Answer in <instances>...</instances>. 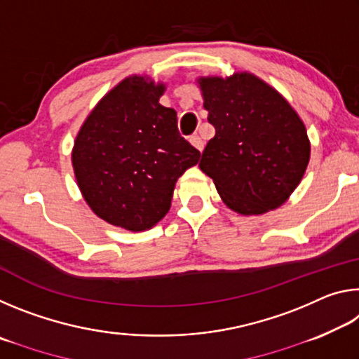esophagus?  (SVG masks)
Returning a JSON list of instances; mask_svg holds the SVG:
<instances>
[{
  "instance_id": "obj_1",
  "label": "esophagus",
  "mask_w": 359,
  "mask_h": 359,
  "mask_svg": "<svg viewBox=\"0 0 359 359\" xmlns=\"http://www.w3.org/2000/svg\"><path fill=\"white\" fill-rule=\"evenodd\" d=\"M190 142H191V145H194V147H196L199 151H203V149H204V141L201 137H199L198 135H193L191 137H190Z\"/></svg>"
}]
</instances>
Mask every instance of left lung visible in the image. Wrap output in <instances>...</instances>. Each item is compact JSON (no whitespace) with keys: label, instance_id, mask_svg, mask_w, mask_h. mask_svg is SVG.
I'll return each mask as SVG.
<instances>
[{"label":"left lung","instance_id":"8db88e82","mask_svg":"<svg viewBox=\"0 0 359 359\" xmlns=\"http://www.w3.org/2000/svg\"><path fill=\"white\" fill-rule=\"evenodd\" d=\"M215 136L199 168L223 203L242 215L277 209L311 158L306 126L283 96L250 72L198 79Z\"/></svg>","mask_w":359,"mask_h":359}]
</instances>
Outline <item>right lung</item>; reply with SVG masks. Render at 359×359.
I'll use <instances>...</instances> for the list:
<instances>
[{"label": "right lung", "instance_id": "add662e5", "mask_svg": "<svg viewBox=\"0 0 359 359\" xmlns=\"http://www.w3.org/2000/svg\"><path fill=\"white\" fill-rule=\"evenodd\" d=\"M165 85L131 76L114 87L83 121L72 168L83 199L102 220L144 231L171 208L175 182L199 160L180 136L177 114L161 106Z\"/></svg>", "mask_w": 359, "mask_h": 359}]
</instances>
